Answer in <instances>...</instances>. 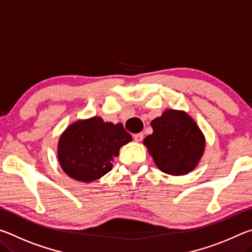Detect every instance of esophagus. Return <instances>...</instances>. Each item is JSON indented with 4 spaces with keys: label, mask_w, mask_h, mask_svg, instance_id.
<instances>
[{
    "label": "esophagus",
    "mask_w": 252,
    "mask_h": 252,
    "mask_svg": "<svg viewBox=\"0 0 252 252\" xmlns=\"http://www.w3.org/2000/svg\"><path fill=\"white\" fill-rule=\"evenodd\" d=\"M133 139H134V141H135V142H140V141H142V139H143V133H135V134L133 135Z\"/></svg>",
    "instance_id": "obj_1"
}]
</instances>
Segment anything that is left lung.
I'll use <instances>...</instances> for the list:
<instances>
[{"label":"left lung","mask_w":252,"mask_h":252,"mask_svg":"<svg viewBox=\"0 0 252 252\" xmlns=\"http://www.w3.org/2000/svg\"><path fill=\"white\" fill-rule=\"evenodd\" d=\"M152 134L143 140L158 169L171 176H185L199 164L206 138L185 111L167 109L151 121Z\"/></svg>","instance_id":"8db88e82"}]
</instances>
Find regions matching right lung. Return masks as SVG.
<instances>
[{
    "instance_id": "obj_1",
    "label": "right lung",
    "mask_w": 252,
    "mask_h": 252,
    "mask_svg": "<svg viewBox=\"0 0 252 252\" xmlns=\"http://www.w3.org/2000/svg\"><path fill=\"white\" fill-rule=\"evenodd\" d=\"M132 136L121 123L101 117L76 120L67 126L58 142V160L63 171L76 181H95L112 170L114 158Z\"/></svg>"
}]
</instances>
